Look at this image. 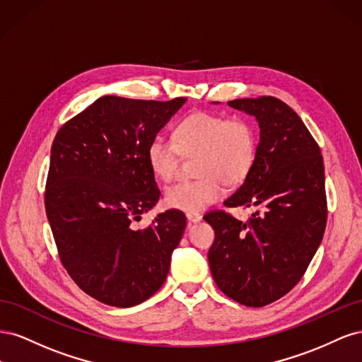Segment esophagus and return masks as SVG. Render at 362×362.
Returning a JSON list of instances; mask_svg holds the SVG:
<instances>
[{
	"label": "esophagus",
	"instance_id": "1",
	"mask_svg": "<svg viewBox=\"0 0 362 362\" xmlns=\"http://www.w3.org/2000/svg\"><path fill=\"white\" fill-rule=\"evenodd\" d=\"M187 221L190 223H198L202 221V216L199 213H187Z\"/></svg>",
	"mask_w": 362,
	"mask_h": 362
}]
</instances>
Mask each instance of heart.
I'll return each mask as SVG.
<instances>
[{"label":"heart","mask_w":362,"mask_h":362,"mask_svg":"<svg viewBox=\"0 0 362 362\" xmlns=\"http://www.w3.org/2000/svg\"><path fill=\"white\" fill-rule=\"evenodd\" d=\"M257 149V129L246 117L194 112L181 120L175 139L164 134L152 137L146 157L156 177L169 181L178 170L181 154L196 156L198 178L169 185L164 201L175 210L198 213L222 199L225 184L234 187L247 178Z\"/></svg>","instance_id":"1"}]
</instances>
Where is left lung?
I'll list each match as a JSON object with an SVG mask.
<instances>
[{
    "label": "left lung",
    "mask_w": 362,
    "mask_h": 362,
    "mask_svg": "<svg viewBox=\"0 0 362 362\" xmlns=\"http://www.w3.org/2000/svg\"><path fill=\"white\" fill-rule=\"evenodd\" d=\"M255 116L259 144L254 168L228 208H255L246 222L223 210L204 216L214 229L211 275L228 298L264 306L286 296L308 269L327 218L320 148L291 107L275 96L228 103Z\"/></svg>",
    "instance_id": "obj_1"
}]
</instances>
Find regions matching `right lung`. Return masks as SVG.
<instances>
[{"instance_id":"add662e5","label":"right lung","mask_w":362,"mask_h":362,"mask_svg":"<svg viewBox=\"0 0 362 362\" xmlns=\"http://www.w3.org/2000/svg\"><path fill=\"white\" fill-rule=\"evenodd\" d=\"M187 98L103 96L69 119L51 148L45 210L63 267L84 293L129 308L160 290L185 229L180 210L134 222L158 202L146 149Z\"/></svg>"}]
</instances>
